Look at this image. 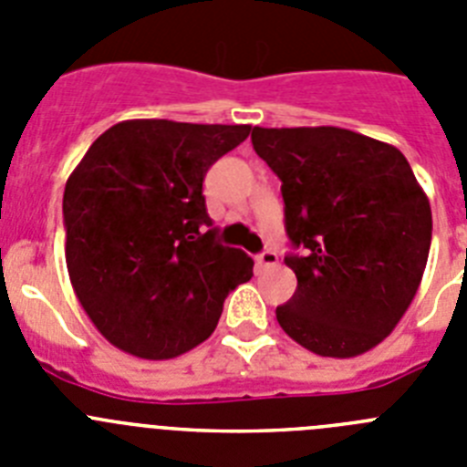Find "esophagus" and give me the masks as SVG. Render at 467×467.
Here are the masks:
<instances>
[{"label": "esophagus", "instance_id": "esophagus-1", "mask_svg": "<svg viewBox=\"0 0 467 467\" xmlns=\"http://www.w3.org/2000/svg\"><path fill=\"white\" fill-rule=\"evenodd\" d=\"M275 264H278V254H275V250H264V253L257 257L259 269H271V266H275Z\"/></svg>", "mask_w": 467, "mask_h": 467}]
</instances>
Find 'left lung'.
<instances>
[{
    "label": "left lung",
    "instance_id": "1",
    "mask_svg": "<svg viewBox=\"0 0 467 467\" xmlns=\"http://www.w3.org/2000/svg\"><path fill=\"white\" fill-rule=\"evenodd\" d=\"M280 177L296 292L275 308L287 337L323 358H356L393 332L419 290L432 213L393 144L346 128H253Z\"/></svg>",
    "mask_w": 467,
    "mask_h": 467
}]
</instances>
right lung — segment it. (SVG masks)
<instances>
[{"instance_id": "obj_1", "label": "right lung", "mask_w": 467, "mask_h": 467, "mask_svg": "<svg viewBox=\"0 0 467 467\" xmlns=\"http://www.w3.org/2000/svg\"><path fill=\"white\" fill-rule=\"evenodd\" d=\"M253 126L133 119L111 126L63 196L77 299L109 344L168 360L205 341L254 262L214 241L203 177Z\"/></svg>"}]
</instances>
